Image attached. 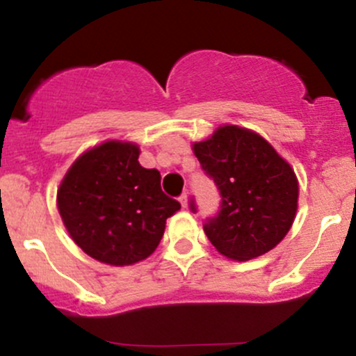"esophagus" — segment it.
Wrapping results in <instances>:
<instances>
[{"label":"esophagus","instance_id":"obj_1","mask_svg":"<svg viewBox=\"0 0 356 356\" xmlns=\"http://www.w3.org/2000/svg\"><path fill=\"white\" fill-rule=\"evenodd\" d=\"M179 201H181L182 208L188 207V193H182V194H181V197H179Z\"/></svg>","mask_w":356,"mask_h":356}]
</instances>
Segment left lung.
I'll use <instances>...</instances> for the list:
<instances>
[{"instance_id": "obj_1", "label": "left lung", "mask_w": 356, "mask_h": 356, "mask_svg": "<svg viewBox=\"0 0 356 356\" xmlns=\"http://www.w3.org/2000/svg\"><path fill=\"white\" fill-rule=\"evenodd\" d=\"M193 148L222 197L218 213L203 223L216 250L249 261L278 245L297 211L298 182L291 167L264 138L237 126H223ZM189 208L196 213L193 197Z\"/></svg>"}]
</instances>
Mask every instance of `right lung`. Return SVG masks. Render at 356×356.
I'll use <instances>...</instances> for the list:
<instances>
[{"label": "right lung", "instance_id": "add662e5", "mask_svg": "<svg viewBox=\"0 0 356 356\" xmlns=\"http://www.w3.org/2000/svg\"><path fill=\"white\" fill-rule=\"evenodd\" d=\"M133 143L107 141L71 165L58 191L66 230L100 263L126 266L147 259L160 244L165 220L181 203L160 186V172L138 162Z\"/></svg>", "mask_w": 356, "mask_h": 356}]
</instances>
